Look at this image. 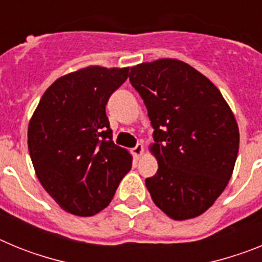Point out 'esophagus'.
<instances>
[{"instance_id":"34e87169","label":"esophagus","mask_w":262,"mask_h":262,"mask_svg":"<svg viewBox=\"0 0 262 262\" xmlns=\"http://www.w3.org/2000/svg\"><path fill=\"white\" fill-rule=\"evenodd\" d=\"M143 152H144V147H143L142 143H139V144H136L135 148H133V155L136 160L140 159V156L143 155Z\"/></svg>"}]
</instances>
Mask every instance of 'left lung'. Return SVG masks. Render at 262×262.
Here are the masks:
<instances>
[{
	"mask_svg": "<svg viewBox=\"0 0 262 262\" xmlns=\"http://www.w3.org/2000/svg\"><path fill=\"white\" fill-rule=\"evenodd\" d=\"M129 82L154 127L159 163L145 180L152 201L174 221L200 216L223 193L239 152V127L209 78L176 59L142 62Z\"/></svg>",
	"mask_w": 262,
	"mask_h": 262,
	"instance_id": "obj_1",
	"label": "left lung"
}]
</instances>
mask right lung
<instances>
[{
    "instance_id": "obj_1",
    "label": "right lung",
    "mask_w": 262,
    "mask_h": 262,
    "mask_svg": "<svg viewBox=\"0 0 262 262\" xmlns=\"http://www.w3.org/2000/svg\"><path fill=\"white\" fill-rule=\"evenodd\" d=\"M128 68L93 66L57 78L29 123L27 143L41 186L77 216L107 207L133 157L113 142L106 103Z\"/></svg>"
}]
</instances>
